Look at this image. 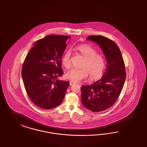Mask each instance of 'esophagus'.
Listing matches in <instances>:
<instances>
[{
	"label": "esophagus",
	"instance_id": "34e87169",
	"mask_svg": "<svg viewBox=\"0 0 147 147\" xmlns=\"http://www.w3.org/2000/svg\"><path fill=\"white\" fill-rule=\"evenodd\" d=\"M75 84V83L74 82H70V86H72V85H74V84Z\"/></svg>",
	"mask_w": 147,
	"mask_h": 147
}]
</instances>
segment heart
<instances>
[{"mask_svg":"<svg viewBox=\"0 0 147 147\" xmlns=\"http://www.w3.org/2000/svg\"><path fill=\"white\" fill-rule=\"evenodd\" d=\"M76 49L84 58L82 68H73L66 74L67 79L74 82H78L87 78L88 75L92 80L100 78L103 74L106 66L105 58L103 55L88 45L77 46ZM61 63L67 69L71 66V52L67 50L61 57Z\"/></svg>","mask_w":147,"mask_h":147,"instance_id":"b5f03b06","label":"heart"}]
</instances>
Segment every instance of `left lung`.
<instances>
[{
    "label": "left lung",
    "instance_id": "1",
    "mask_svg": "<svg viewBox=\"0 0 147 147\" xmlns=\"http://www.w3.org/2000/svg\"><path fill=\"white\" fill-rule=\"evenodd\" d=\"M87 39L100 46L108 64L100 80L81 88L83 105L98 112L110 108L116 102L124 86L126 73L119 48L113 41L101 35L89 36Z\"/></svg>",
    "mask_w": 147,
    "mask_h": 147
}]
</instances>
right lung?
<instances>
[{
    "label": "right lung",
    "mask_w": 147,
    "mask_h": 147,
    "mask_svg": "<svg viewBox=\"0 0 147 147\" xmlns=\"http://www.w3.org/2000/svg\"><path fill=\"white\" fill-rule=\"evenodd\" d=\"M69 36L50 35L39 39L30 49L22 67V77L28 95L36 106L52 109L63 100L69 86L57 80L63 74L61 57Z\"/></svg>",
    "instance_id": "1"
}]
</instances>
